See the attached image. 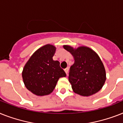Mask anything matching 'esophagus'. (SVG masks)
Returning <instances> with one entry per match:
<instances>
[{
    "label": "esophagus",
    "instance_id": "1",
    "mask_svg": "<svg viewBox=\"0 0 123 123\" xmlns=\"http://www.w3.org/2000/svg\"><path fill=\"white\" fill-rule=\"evenodd\" d=\"M68 71H69V68H66V69H64V71L66 72V74H68Z\"/></svg>",
    "mask_w": 123,
    "mask_h": 123
}]
</instances>
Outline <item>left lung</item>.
<instances>
[{
  "label": "left lung",
  "instance_id": "left-lung-1",
  "mask_svg": "<svg viewBox=\"0 0 123 123\" xmlns=\"http://www.w3.org/2000/svg\"><path fill=\"white\" fill-rule=\"evenodd\" d=\"M64 48L74 59L68 76L74 92L86 97L98 92L106 80L104 66L98 55L86 47L74 49L70 46L64 45Z\"/></svg>",
  "mask_w": 123,
  "mask_h": 123
}]
</instances>
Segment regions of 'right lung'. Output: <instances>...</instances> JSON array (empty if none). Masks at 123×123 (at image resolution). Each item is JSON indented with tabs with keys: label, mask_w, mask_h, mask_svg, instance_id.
<instances>
[{
	"label": "right lung",
	"mask_w": 123,
	"mask_h": 123,
	"mask_svg": "<svg viewBox=\"0 0 123 123\" xmlns=\"http://www.w3.org/2000/svg\"><path fill=\"white\" fill-rule=\"evenodd\" d=\"M55 47L48 44L38 49L24 67L22 76L28 90L38 96L50 94L59 79L66 74L60 67L58 61L52 59Z\"/></svg>",
	"instance_id": "1"
}]
</instances>
